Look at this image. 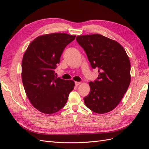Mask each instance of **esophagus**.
Wrapping results in <instances>:
<instances>
[{
    "label": "esophagus",
    "instance_id": "34e87169",
    "mask_svg": "<svg viewBox=\"0 0 149 149\" xmlns=\"http://www.w3.org/2000/svg\"><path fill=\"white\" fill-rule=\"evenodd\" d=\"M80 84H81L80 82H75V85L76 86H78V85H79Z\"/></svg>",
    "mask_w": 149,
    "mask_h": 149
}]
</instances>
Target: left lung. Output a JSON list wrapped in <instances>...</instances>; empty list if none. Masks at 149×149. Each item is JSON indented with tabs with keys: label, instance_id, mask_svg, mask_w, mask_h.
<instances>
[{
	"label": "left lung",
	"instance_id": "1",
	"mask_svg": "<svg viewBox=\"0 0 149 149\" xmlns=\"http://www.w3.org/2000/svg\"><path fill=\"white\" fill-rule=\"evenodd\" d=\"M76 40L86 53L98 77L89 82L90 93L84 97L85 105L97 114L117 107L130 83V63L124 48L118 42L100 34L77 36Z\"/></svg>",
	"mask_w": 149,
	"mask_h": 149
}]
</instances>
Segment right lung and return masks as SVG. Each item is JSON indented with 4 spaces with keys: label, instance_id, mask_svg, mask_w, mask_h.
Wrapping results in <instances>:
<instances>
[{
    "label": "right lung",
    "instance_id": "obj_1",
    "mask_svg": "<svg viewBox=\"0 0 149 149\" xmlns=\"http://www.w3.org/2000/svg\"><path fill=\"white\" fill-rule=\"evenodd\" d=\"M75 37L65 33L39 36L24 53L22 83L31 104L43 113L52 114L60 110L74 89V81L56 78L55 69L64 49Z\"/></svg>",
    "mask_w": 149,
    "mask_h": 149
}]
</instances>
